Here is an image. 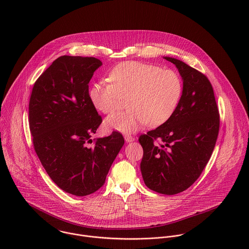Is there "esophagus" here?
<instances>
[{
	"instance_id": "obj_1",
	"label": "esophagus",
	"mask_w": 249,
	"mask_h": 249,
	"mask_svg": "<svg viewBox=\"0 0 249 249\" xmlns=\"http://www.w3.org/2000/svg\"><path fill=\"white\" fill-rule=\"evenodd\" d=\"M124 140H125V142H133L135 139H134L132 136H130V135H125V136H124Z\"/></svg>"
}]
</instances>
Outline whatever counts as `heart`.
<instances>
[{
  "instance_id": "obj_1",
  "label": "heart",
  "mask_w": 249,
  "mask_h": 249,
  "mask_svg": "<svg viewBox=\"0 0 249 249\" xmlns=\"http://www.w3.org/2000/svg\"><path fill=\"white\" fill-rule=\"evenodd\" d=\"M109 80L94 83L89 99L99 112L110 114L127 97L129 108L110 115L105 122L108 130L125 134L137 131L145 124L157 126L167 122L183 92L181 77L176 71L138 61L117 65L110 71Z\"/></svg>"
}]
</instances>
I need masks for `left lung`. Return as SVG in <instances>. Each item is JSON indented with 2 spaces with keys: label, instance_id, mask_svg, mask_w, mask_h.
I'll use <instances>...</instances> for the list:
<instances>
[{
  "label": "left lung",
  "instance_id": "left-lung-1",
  "mask_svg": "<svg viewBox=\"0 0 249 249\" xmlns=\"http://www.w3.org/2000/svg\"><path fill=\"white\" fill-rule=\"evenodd\" d=\"M183 92L172 117L139 138L143 149L141 172L144 184L163 195L187 190L207 165L219 129V115L209 79L177 58ZM160 140L161 144L154 141Z\"/></svg>",
  "mask_w": 249,
  "mask_h": 249
}]
</instances>
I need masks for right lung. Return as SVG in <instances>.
<instances>
[{"mask_svg":"<svg viewBox=\"0 0 249 249\" xmlns=\"http://www.w3.org/2000/svg\"><path fill=\"white\" fill-rule=\"evenodd\" d=\"M103 65L95 57L63 55L36 80L29 123L36 154L64 192L84 196L98 191L124 143L118 131L91 139L102 124L89 99V81Z\"/></svg>","mask_w":249,"mask_h":249,"instance_id":"right-lung-1","label":"right lung"}]
</instances>
